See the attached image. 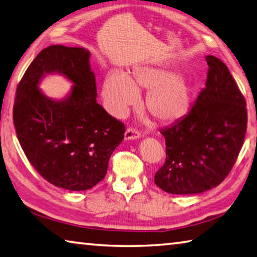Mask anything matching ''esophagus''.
<instances>
[{"mask_svg":"<svg viewBox=\"0 0 257 257\" xmlns=\"http://www.w3.org/2000/svg\"><path fill=\"white\" fill-rule=\"evenodd\" d=\"M141 138V134H139L136 129L128 128L124 133V139L125 141H133V139Z\"/></svg>","mask_w":257,"mask_h":257,"instance_id":"34e87169","label":"esophagus"}]
</instances>
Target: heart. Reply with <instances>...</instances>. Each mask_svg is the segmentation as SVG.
I'll return each instance as SVG.
<instances>
[{"mask_svg": "<svg viewBox=\"0 0 257 257\" xmlns=\"http://www.w3.org/2000/svg\"><path fill=\"white\" fill-rule=\"evenodd\" d=\"M139 89L149 90L145 107L159 122H175L185 116L190 107L193 87L189 78L168 68H138L133 79L122 72L113 71L104 81L102 96L111 114L120 118L138 102Z\"/></svg>", "mask_w": 257, "mask_h": 257, "instance_id": "obj_1", "label": "heart"}]
</instances>
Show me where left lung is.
<instances>
[{"instance_id": "1", "label": "left lung", "mask_w": 257, "mask_h": 257, "mask_svg": "<svg viewBox=\"0 0 257 257\" xmlns=\"http://www.w3.org/2000/svg\"><path fill=\"white\" fill-rule=\"evenodd\" d=\"M205 59L210 67L205 88L185 116L161 132L167 160L154 181L169 194H201L220 185L243 144L245 98L222 61Z\"/></svg>"}]
</instances>
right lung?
Masks as SVG:
<instances>
[{"mask_svg": "<svg viewBox=\"0 0 257 257\" xmlns=\"http://www.w3.org/2000/svg\"><path fill=\"white\" fill-rule=\"evenodd\" d=\"M90 52L52 45L30 63L17 88L14 123L19 143L37 172L60 188L90 189L106 175L108 160L123 141L124 125L96 102ZM50 74L73 84L62 99L39 88Z\"/></svg>", "mask_w": 257, "mask_h": 257, "instance_id": "1", "label": "right lung"}]
</instances>
